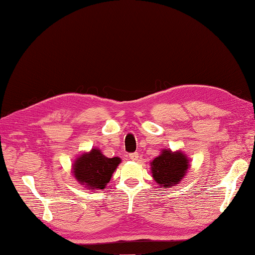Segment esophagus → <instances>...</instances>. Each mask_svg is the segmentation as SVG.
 Masks as SVG:
<instances>
[{"label": "esophagus", "mask_w": 255, "mask_h": 255, "mask_svg": "<svg viewBox=\"0 0 255 255\" xmlns=\"http://www.w3.org/2000/svg\"><path fill=\"white\" fill-rule=\"evenodd\" d=\"M128 156H129V158H131L132 161H136L137 158H138V156H140V154H138L137 152H134V153H131V154H129Z\"/></svg>", "instance_id": "obj_1"}]
</instances>
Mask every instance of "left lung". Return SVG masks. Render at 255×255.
I'll return each instance as SVG.
<instances>
[{
    "mask_svg": "<svg viewBox=\"0 0 255 255\" xmlns=\"http://www.w3.org/2000/svg\"><path fill=\"white\" fill-rule=\"evenodd\" d=\"M189 166V160L183 153H173L169 150H164L160 156L151 162L153 177L163 187L174 186L179 183Z\"/></svg>",
    "mask_w": 255,
    "mask_h": 255,
    "instance_id": "8db88e82",
    "label": "left lung"
}]
</instances>
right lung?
Segmentation results:
<instances>
[{"label": "right lung", "mask_w": 255, "mask_h": 255, "mask_svg": "<svg viewBox=\"0 0 255 255\" xmlns=\"http://www.w3.org/2000/svg\"><path fill=\"white\" fill-rule=\"evenodd\" d=\"M119 157L109 158L100 150L93 148L90 153L81 155L74 164V176L81 184L91 190H103L111 180L113 172L120 164Z\"/></svg>", "instance_id": "obj_1"}]
</instances>
